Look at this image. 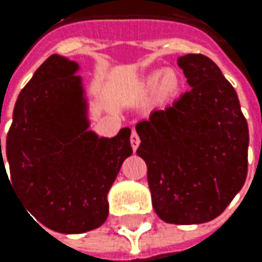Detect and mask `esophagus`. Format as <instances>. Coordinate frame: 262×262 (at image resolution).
I'll use <instances>...</instances> for the list:
<instances>
[{"label":"esophagus","mask_w":262,"mask_h":262,"mask_svg":"<svg viewBox=\"0 0 262 262\" xmlns=\"http://www.w3.org/2000/svg\"><path fill=\"white\" fill-rule=\"evenodd\" d=\"M130 144H132L134 150H137V147L140 146V138H138L137 132H132V135H130Z\"/></svg>","instance_id":"obj_1"}]
</instances>
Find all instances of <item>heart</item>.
<instances>
[{
	"instance_id": "obj_1",
	"label": "heart",
	"mask_w": 262,
	"mask_h": 262,
	"mask_svg": "<svg viewBox=\"0 0 262 262\" xmlns=\"http://www.w3.org/2000/svg\"><path fill=\"white\" fill-rule=\"evenodd\" d=\"M181 77L174 69L157 70L146 80V89L149 94H157L159 99H169L179 93Z\"/></svg>"
}]
</instances>
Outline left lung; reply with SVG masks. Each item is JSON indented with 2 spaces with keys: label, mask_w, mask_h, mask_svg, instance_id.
I'll list each match as a JSON object with an SVG mask.
<instances>
[{
  "label": "left lung",
  "mask_w": 262,
  "mask_h": 262,
  "mask_svg": "<svg viewBox=\"0 0 262 262\" xmlns=\"http://www.w3.org/2000/svg\"><path fill=\"white\" fill-rule=\"evenodd\" d=\"M190 91L154 110L135 128L147 165L156 214L166 223L219 217L241 192L248 169V125L237 94L204 55L178 58Z\"/></svg>",
  "instance_id": "obj_1"
}]
</instances>
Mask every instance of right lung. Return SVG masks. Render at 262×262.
I'll return each mask as SVG.
<instances>
[{
    "label": "right lung",
    "instance_id": "1",
    "mask_svg": "<svg viewBox=\"0 0 262 262\" xmlns=\"http://www.w3.org/2000/svg\"><path fill=\"white\" fill-rule=\"evenodd\" d=\"M78 70V62L59 55L45 59L15 102L4 156L0 140V178L6 157L31 219L66 234L105 223L106 195L132 156L128 127L113 138L89 130Z\"/></svg>",
    "mask_w": 262,
    "mask_h": 262
}]
</instances>
